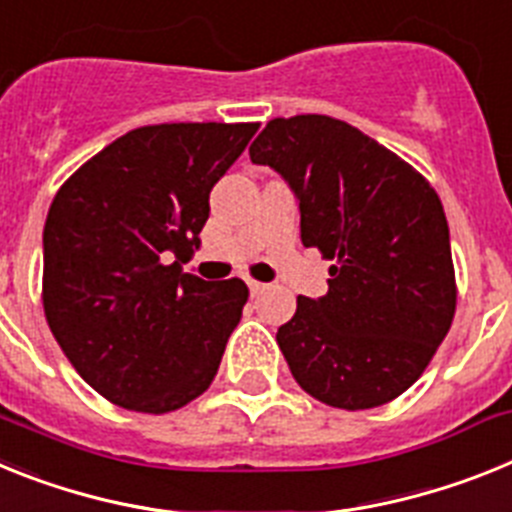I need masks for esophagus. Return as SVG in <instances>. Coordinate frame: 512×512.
I'll use <instances>...</instances> for the list:
<instances>
[{"label": "esophagus", "instance_id": "1", "mask_svg": "<svg viewBox=\"0 0 512 512\" xmlns=\"http://www.w3.org/2000/svg\"><path fill=\"white\" fill-rule=\"evenodd\" d=\"M247 286H250L252 296H260V293L265 291V283H260V281H247Z\"/></svg>", "mask_w": 512, "mask_h": 512}]
</instances>
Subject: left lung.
Wrapping results in <instances>:
<instances>
[{"instance_id": "left-lung-1", "label": "left lung", "mask_w": 512, "mask_h": 512, "mask_svg": "<svg viewBox=\"0 0 512 512\" xmlns=\"http://www.w3.org/2000/svg\"><path fill=\"white\" fill-rule=\"evenodd\" d=\"M250 159L299 198L301 242L330 265L322 299L278 327L293 379L319 402L371 410L410 389L456 314L448 221L420 172L330 115L273 118Z\"/></svg>"}]
</instances>
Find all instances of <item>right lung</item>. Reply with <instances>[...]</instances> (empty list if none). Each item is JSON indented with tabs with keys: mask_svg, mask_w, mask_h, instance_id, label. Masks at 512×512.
<instances>
[{
	"mask_svg": "<svg viewBox=\"0 0 512 512\" xmlns=\"http://www.w3.org/2000/svg\"><path fill=\"white\" fill-rule=\"evenodd\" d=\"M260 123H159L115 139L64 182L43 226V311L69 363L133 412L211 386L250 288L182 273L208 195Z\"/></svg>",
	"mask_w": 512,
	"mask_h": 512,
	"instance_id": "add662e5",
	"label": "right lung"
}]
</instances>
